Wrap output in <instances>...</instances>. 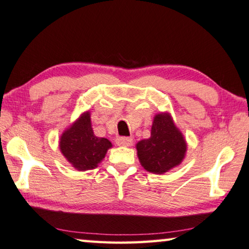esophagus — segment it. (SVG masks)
<instances>
[{
    "label": "esophagus",
    "instance_id": "1",
    "mask_svg": "<svg viewBox=\"0 0 249 249\" xmlns=\"http://www.w3.org/2000/svg\"><path fill=\"white\" fill-rule=\"evenodd\" d=\"M116 144L119 146H130L133 144V138L129 137H117L116 138Z\"/></svg>",
    "mask_w": 249,
    "mask_h": 249
}]
</instances>
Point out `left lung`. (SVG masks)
<instances>
[{"label": "left lung", "mask_w": 249, "mask_h": 249, "mask_svg": "<svg viewBox=\"0 0 249 249\" xmlns=\"http://www.w3.org/2000/svg\"><path fill=\"white\" fill-rule=\"evenodd\" d=\"M142 166L154 174H163L184 158L187 144L168 114L155 116L150 138L136 145Z\"/></svg>", "instance_id": "8db88e82"}]
</instances>
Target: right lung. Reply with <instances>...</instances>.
I'll return each instance as SVG.
<instances>
[{
  "label": "right lung",
  "mask_w": 249,
  "mask_h": 249,
  "mask_svg": "<svg viewBox=\"0 0 249 249\" xmlns=\"http://www.w3.org/2000/svg\"><path fill=\"white\" fill-rule=\"evenodd\" d=\"M112 146L107 138L96 137L91 126L89 112L84 113L60 138V150L78 170L93 169Z\"/></svg>",
  "instance_id": "right-lung-1"
}]
</instances>
